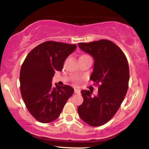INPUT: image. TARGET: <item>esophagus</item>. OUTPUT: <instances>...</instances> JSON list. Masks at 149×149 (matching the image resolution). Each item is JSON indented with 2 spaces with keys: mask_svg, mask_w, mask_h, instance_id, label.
I'll use <instances>...</instances> for the list:
<instances>
[{
  "mask_svg": "<svg viewBox=\"0 0 149 149\" xmlns=\"http://www.w3.org/2000/svg\"><path fill=\"white\" fill-rule=\"evenodd\" d=\"M74 93H76V94H80V90L77 88H74Z\"/></svg>",
  "mask_w": 149,
  "mask_h": 149,
  "instance_id": "esophagus-1",
  "label": "esophagus"
}]
</instances>
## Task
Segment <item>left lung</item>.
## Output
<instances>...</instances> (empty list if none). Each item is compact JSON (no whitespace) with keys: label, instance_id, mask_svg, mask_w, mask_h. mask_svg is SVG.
Masks as SVG:
<instances>
[{"label":"left lung","instance_id":"obj_1","mask_svg":"<svg viewBox=\"0 0 149 149\" xmlns=\"http://www.w3.org/2000/svg\"><path fill=\"white\" fill-rule=\"evenodd\" d=\"M78 46L94 59L91 80L100 84L98 94L81 91L84 99L78 112L83 121L98 127L108 122L120 108L128 89L130 69L123 51L112 41L79 43Z\"/></svg>","mask_w":149,"mask_h":149}]
</instances>
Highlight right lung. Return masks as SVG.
<instances>
[{
    "mask_svg": "<svg viewBox=\"0 0 149 149\" xmlns=\"http://www.w3.org/2000/svg\"><path fill=\"white\" fill-rule=\"evenodd\" d=\"M76 47L74 44L45 41L26 57L19 73L21 95L28 110L39 122L48 123L56 120L73 95L71 86L55 84L54 87L52 81Z\"/></svg>",
    "mask_w": 149,
    "mask_h": 149,
    "instance_id": "1",
    "label": "right lung"
}]
</instances>
